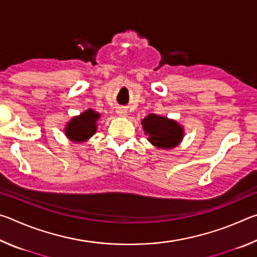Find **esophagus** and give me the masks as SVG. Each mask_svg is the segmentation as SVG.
<instances>
[{"label":"esophagus","mask_w":257,"mask_h":257,"mask_svg":"<svg viewBox=\"0 0 257 257\" xmlns=\"http://www.w3.org/2000/svg\"><path fill=\"white\" fill-rule=\"evenodd\" d=\"M116 113H118L119 116H127V110L123 107H119L118 110H116Z\"/></svg>","instance_id":"34e87169"}]
</instances>
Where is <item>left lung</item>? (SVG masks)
Masks as SVG:
<instances>
[{"label":"left lung","instance_id":"1","mask_svg":"<svg viewBox=\"0 0 257 257\" xmlns=\"http://www.w3.org/2000/svg\"><path fill=\"white\" fill-rule=\"evenodd\" d=\"M143 128L149 136V141L159 149H172L182 139V128L176 121L164 116L150 114L143 120Z\"/></svg>","mask_w":257,"mask_h":257}]
</instances>
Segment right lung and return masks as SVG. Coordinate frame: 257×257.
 Listing matches in <instances>:
<instances>
[{"label": "right lung", "instance_id": "right-lung-1", "mask_svg": "<svg viewBox=\"0 0 257 257\" xmlns=\"http://www.w3.org/2000/svg\"><path fill=\"white\" fill-rule=\"evenodd\" d=\"M99 114L93 110L81 113L79 116L73 118L66 128L67 136L76 142L87 141L96 132V121Z\"/></svg>", "mask_w": 257, "mask_h": 257}]
</instances>
